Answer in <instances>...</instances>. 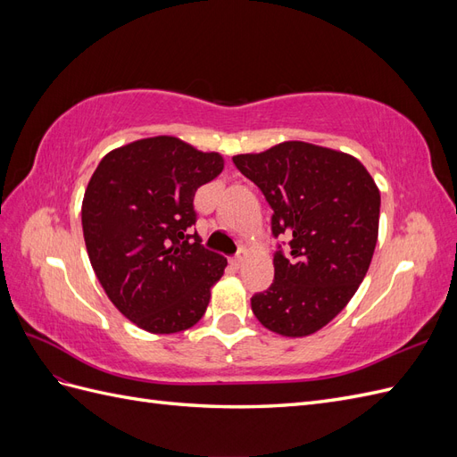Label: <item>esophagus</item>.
<instances>
[{
  "instance_id": "obj_1",
  "label": "esophagus",
  "mask_w": 457,
  "mask_h": 457,
  "mask_svg": "<svg viewBox=\"0 0 457 457\" xmlns=\"http://www.w3.org/2000/svg\"><path fill=\"white\" fill-rule=\"evenodd\" d=\"M247 259V252L244 250V247H242V250L237 253V255H234L232 259H230V265L234 267V269H240L242 265H244V261Z\"/></svg>"
}]
</instances>
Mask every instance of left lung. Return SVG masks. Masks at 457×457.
<instances>
[{
	"instance_id": "obj_1",
	"label": "left lung",
	"mask_w": 457,
	"mask_h": 457,
	"mask_svg": "<svg viewBox=\"0 0 457 457\" xmlns=\"http://www.w3.org/2000/svg\"><path fill=\"white\" fill-rule=\"evenodd\" d=\"M234 165L272 207V234L289 255H274V282L252 297L267 329L307 337L347 307L370 269L379 230V188L347 152L286 141Z\"/></svg>"
}]
</instances>
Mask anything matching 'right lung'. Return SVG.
<instances>
[{"label":"right lung","instance_id":"obj_1","mask_svg":"<svg viewBox=\"0 0 457 457\" xmlns=\"http://www.w3.org/2000/svg\"><path fill=\"white\" fill-rule=\"evenodd\" d=\"M219 152L171 135L110 150L81 202L91 267L114 307L150 334H177L204 316L227 259L190 240L196 190L223 171Z\"/></svg>","mask_w":457,"mask_h":457}]
</instances>
